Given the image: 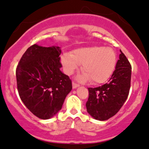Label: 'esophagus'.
Returning <instances> with one entry per match:
<instances>
[{"instance_id": "obj_1", "label": "esophagus", "mask_w": 149, "mask_h": 149, "mask_svg": "<svg viewBox=\"0 0 149 149\" xmlns=\"http://www.w3.org/2000/svg\"><path fill=\"white\" fill-rule=\"evenodd\" d=\"M72 85H73V88H76L79 87V86H80L79 84H78V83H76L75 82L72 83Z\"/></svg>"}]
</instances>
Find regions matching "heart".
I'll list each match as a JSON object with an SVG mask.
<instances>
[{"label":"heart","mask_w":149,"mask_h":149,"mask_svg":"<svg viewBox=\"0 0 149 149\" xmlns=\"http://www.w3.org/2000/svg\"><path fill=\"white\" fill-rule=\"evenodd\" d=\"M64 71L71 75L82 64L83 74L81 78L90 79L93 83L105 82L112 75L117 64V55L110 47L91 46L73 50L61 56Z\"/></svg>","instance_id":"b5f03b06"}]
</instances>
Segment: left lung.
I'll use <instances>...</instances> for the list:
<instances>
[{"instance_id":"obj_1","label":"left lung","mask_w":149,"mask_h":149,"mask_svg":"<svg viewBox=\"0 0 149 149\" xmlns=\"http://www.w3.org/2000/svg\"><path fill=\"white\" fill-rule=\"evenodd\" d=\"M120 59L108 83L97 88H88L86 108L94 119L107 120L115 115L129 95L131 86L132 66L120 50Z\"/></svg>"}]
</instances>
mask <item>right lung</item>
<instances>
[{
  "mask_svg": "<svg viewBox=\"0 0 149 149\" xmlns=\"http://www.w3.org/2000/svg\"><path fill=\"white\" fill-rule=\"evenodd\" d=\"M59 47L37 45L27 49L16 68L17 91L27 108L47 120L61 109L72 89L71 80L60 71Z\"/></svg>",
  "mask_w": 149,
  "mask_h": 149,
  "instance_id": "right-lung-1",
  "label": "right lung"
}]
</instances>
